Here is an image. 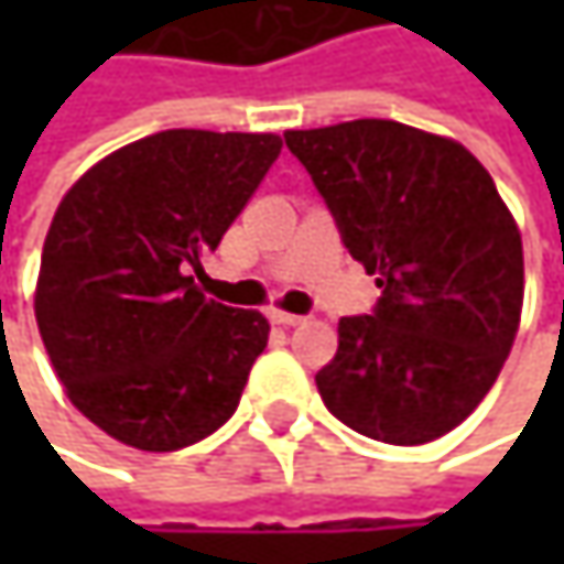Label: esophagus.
I'll list each match as a JSON object with an SVG mask.
<instances>
[{"label": "esophagus", "mask_w": 564, "mask_h": 564, "mask_svg": "<svg viewBox=\"0 0 564 564\" xmlns=\"http://www.w3.org/2000/svg\"><path fill=\"white\" fill-rule=\"evenodd\" d=\"M268 319H271V323H278V326H300V323H303V316L286 313V310H278V306H271V310H268Z\"/></svg>", "instance_id": "obj_1"}]
</instances>
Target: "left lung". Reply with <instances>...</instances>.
Listing matches in <instances>:
<instances>
[{"label": "left lung", "instance_id": "obj_1", "mask_svg": "<svg viewBox=\"0 0 564 564\" xmlns=\"http://www.w3.org/2000/svg\"><path fill=\"white\" fill-rule=\"evenodd\" d=\"M283 140L382 286L372 316L339 319L316 372L326 408L398 447L454 431L494 389L522 316V238L490 172L457 140L394 120Z\"/></svg>", "mask_w": 564, "mask_h": 564}]
</instances>
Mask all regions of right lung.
<instances>
[{
  "label": "right lung",
  "instance_id": "1",
  "mask_svg": "<svg viewBox=\"0 0 564 564\" xmlns=\"http://www.w3.org/2000/svg\"><path fill=\"white\" fill-rule=\"evenodd\" d=\"M278 153V133L163 130L64 192L35 319L70 404L113 441L166 454L235 414L271 323L208 300L188 268L221 245Z\"/></svg>",
  "mask_w": 564,
  "mask_h": 564
}]
</instances>
